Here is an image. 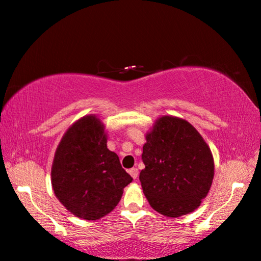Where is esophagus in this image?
I'll list each match as a JSON object with an SVG mask.
<instances>
[{"mask_svg": "<svg viewBox=\"0 0 261 261\" xmlns=\"http://www.w3.org/2000/svg\"><path fill=\"white\" fill-rule=\"evenodd\" d=\"M129 174L131 175L132 178L136 179V178L138 177V169H137V168H132V169H130Z\"/></svg>", "mask_w": 261, "mask_h": 261, "instance_id": "34e87169", "label": "esophagus"}]
</instances>
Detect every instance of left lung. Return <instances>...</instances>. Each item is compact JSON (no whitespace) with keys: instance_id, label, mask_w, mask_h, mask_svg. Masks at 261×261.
Instances as JSON below:
<instances>
[{"instance_id":"left-lung-1","label":"left lung","mask_w":261,"mask_h":261,"mask_svg":"<svg viewBox=\"0 0 261 261\" xmlns=\"http://www.w3.org/2000/svg\"><path fill=\"white\" fill-rule=\"evenodd\" d=\"M145 138L139 181L150 205L169 218L195 211L214 177V160L202 136L187 120L163 116Z\"/></svg>"}]
</instances>
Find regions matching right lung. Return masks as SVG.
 <instances>
[{"mask_svg":"<svg viewBox=\"0 0 261 261\" xmlns=\"http://www.w3.org/2000/svg\"><path fill=\"white\" fill-rule=\"evenodd\" d=\"M106 143L104 124L97 116H85L68 127L54 155V194L67 211L84 220H98L112 212L132 181Z\"/></svg>","mask_w":261,"mask_h":261,"instance_id":"right-lung-1","label":"right lung"}]
</instances>
